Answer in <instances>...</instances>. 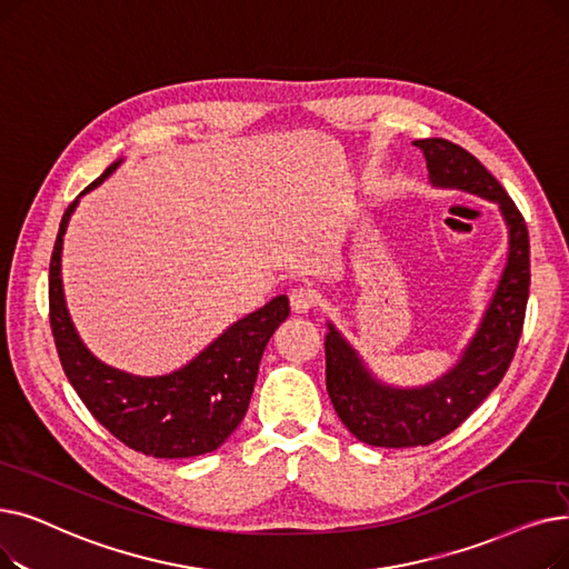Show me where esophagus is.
Returning <instances> with one entry per match:
<instances>
[{
	"label": "esophagus",
	"mask_w": 569,
	"mask_h": 569,
	"mask_svg": "<svg viewBox=\"0 0 569 569\" xmlns=\"http://www.w3.org/2000/svg\"><path fill=\"white\" fill-rule=\"evenodd\" d=\"M316 302H318V298H316V292H313L311 288L298 286V288L290 290V309H292L295 313H307V311H311V309L316 307Z\"/></svg>",
	"instance_id": "obj_1"
}]
</instances>
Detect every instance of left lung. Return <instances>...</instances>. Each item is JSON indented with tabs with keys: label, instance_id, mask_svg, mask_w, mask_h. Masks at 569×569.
<instances>
[{
	"label": "left lung",
	"instance_id": "1",
	"mask_svg": "<svg viewBox=\"0 0 569 569\" xmlns=\"http://www.w3.org/2000/svg\"><path fill=\"white\" fill-rule=\"evenodd\" d=\"M426 156L435 188H453L496 202L509 230V253L500 283L458 362L432 383L400 388L375 377L332 323L326 335V386L349 432L383 449L428 447L453 432L492 392L521 339L530 292V239L521 211L498 179L462 146L447 139L413 141Z\"/></svg>",
	"mask_w": 569,
	"mask_h": 569
}]
</instances>
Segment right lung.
Returning a JSON list of instances; mask_svg holds the SVG:
<instances>
[{
	"instance_id": "obj_1",
	"label": "right lung",
	"mask_w": 569,
	"mask_h": 569,
	"mask_svg": "<svg viewBox=\"0 0 569 569\" xmlns=\"http://www.w3.org/2000/svg\"><path fill=\"white\" fill-rule=\"evenodd\" d=\"M122 160L104 169L73 200L62 220L48 271L51 330L64 375L83 405L116 439L153 458H192L216 451L249 409L264 346L290 313L279 295L239 318L190 362L160 377L122 372L90 353L81 341L62 290V237L79 200L109 179Z\"/></svg>"
}]
</instances>
